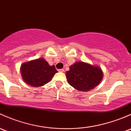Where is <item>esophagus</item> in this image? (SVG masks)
Instances as JSON below:
<instances>
[{
    "instance_id": "esophagus-1",
    "label": "esophagus",
    "mask_w": 131,
    "mask_h": 131,
    "mask_svg": "<svg viewBox=\"0 0 131 131\" xmlns=\"http://www.w3.org/2000/svg\"><path fill=\"white\" fill-rule=\"evenodd\" d=\"M58 71H60V72H64V69H59Z\"/></svg>"
}]
</instances>
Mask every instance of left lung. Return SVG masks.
<instances>
[{"label": "left lung", "instance_id": "8db88e82", "mask_svg": "<svg viewBox=\"0 0 131 131\" xmlns=\"http://www.w3.org/2000/svg\"><path fill=\"white\" fill-rule=\"evenodd\" d=\"M66 77L68 83L75 89L88 92L100 83L103 78V72L100 67L78 61L70 66Z\"/></svg>", "mask_w": 131, "mask_h": 131}]
</instances>
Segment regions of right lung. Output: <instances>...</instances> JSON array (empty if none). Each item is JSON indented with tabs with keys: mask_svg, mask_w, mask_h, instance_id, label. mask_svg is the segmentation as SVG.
Masks as SVG:
<instances>
[{
	"mask_svg": "<svg viewBox=\"0 0 131 131\" xmlns=\"http://www.w3.org/2000/svg\"><path fill=\"white\" fill-rule=\"evenodd\" d=\"M57 72L54 65L49 66L42 58L23 63L20 67V73L24 82L34 87L48 83Z\"/></svg>",
	"mask_w": 131,
	"mask_h": 131,
	"instance_id": "1",
	"label": "right lung"
}]
</instances>
